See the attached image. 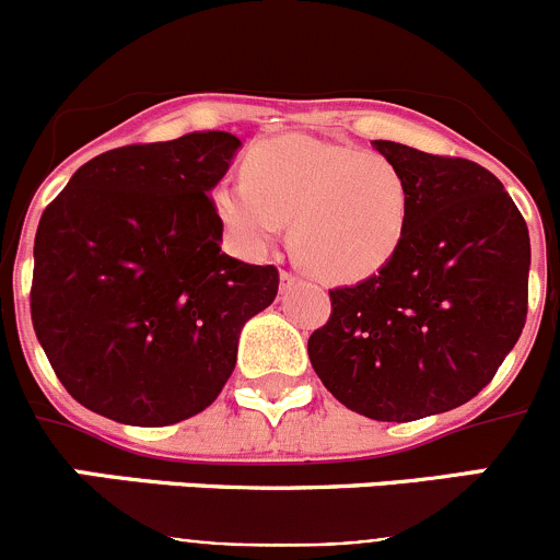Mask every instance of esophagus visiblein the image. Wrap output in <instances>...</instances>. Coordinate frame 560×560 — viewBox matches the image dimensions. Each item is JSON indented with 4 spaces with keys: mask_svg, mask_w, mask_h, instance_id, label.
Listing matches in <instances>:
<instances>
[{
    "mask_svg": "<svg viewBox=\"0 0 560 560\" xmlns=\"http://www.w3.org/2000/svg\"><path fill=\"white\" fill-rule=\"evenodd\" d=\"M281 290H287V287H292V284H298V276L295 273H290V270H281Z\"/></svg>",
    "mask_w": 560,
    "mask_h": 560,
    "instance_id": "34e87169",
    "label": "esophagus"
}]
</instances>
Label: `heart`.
<instances>
[{
	"label": "heart",
	"instance_id": "obj_1",
	"mask_svg": "<svg viewBox=\"0 0 560 560\" xmlns=\"http://www.w3.org/2000/svg\"><path fill=\"white\" fill-rule=\"evenodd\" d=\"M213 208L233 244L262 254L290 223V244L322 279L354 281L395 257L411 217L404 171L376 151L281 135L246 156V178H228Z\"/></svg>",
	"mask_w": 560,
	"mask_h": 560
}]
</instances>
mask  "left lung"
<instances>
[{"instance_id": "obj_1", "label": "left lung", "mask_w": 560, "mask_h": 560, "mask_svg": "<svg viewBox=\"0 0 560 560\" xmlns=\"http://www.w3.org/2000/svg\"><path fill=\"white\" fill-rule=\"evenodd\" d=\"M374 149L409 180V230L380 273L330 290L308 358L347 409L409 422L471 400L512 352L528 312L530 241L504 184L477 162L393 140Z\"/></svg>"}]
</instances>
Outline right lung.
I'll return each instance as SVG.
<instances>
[{
    "mask_svg": "<svg viewBox=\"0 0 560 560\" xmlns=\"http://www.w3.org/2000/svg\"><path fill=\"white\" fill-rule=\"evenodd\" d=\"M238 145L211 129L105 151L39 217L32 325L86 409L173 425L211 406L233 374L241 330L279 292L273 265L222 252L208 191Z\"/></svg>",
    "mask_w": 560,
    "mask_h": 560,
    "instance_id": "obj_1",
    "label": "right lung"
}]
</instances>
